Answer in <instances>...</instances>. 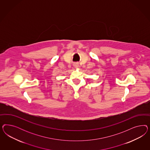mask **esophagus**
Listing matches in <instances>:
<instances>
[{
  "mask_svg": "<svg viewBox=\"0 0 150 150\" xmlns=\"http://www.w3.org/2000/svg\"><path fill=\"white\" fill-rule=\"evenodd\" d=\"M74 67H75V68H77V67H78V65H77V64H75V65H74Z\"/></svg>",
  "mask_w": 150,
  "mask_h": 150,
  "instance_id": "esophagus-1",
  "label": "esophagus"
}]
</instances>
